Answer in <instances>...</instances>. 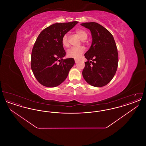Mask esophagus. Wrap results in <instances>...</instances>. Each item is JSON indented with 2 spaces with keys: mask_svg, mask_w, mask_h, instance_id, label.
Listing matches in <instances>:
<instances>
[{
  "mask_svg": "<svg viewBox=\"0 0 146 146\" xmlns=\"http://www.w3.org/2000/svg\"><path fill=\"white\" fill-rule=\"evenodd\" d=\"M78 61H79V60H76V59H75V62H78Z\"/></svg>",
  "mask_w": 146,
  "mask_h": 146,
  "instance_id": "esophagus-1",
  "label": "esophagus"
}]
</instances>
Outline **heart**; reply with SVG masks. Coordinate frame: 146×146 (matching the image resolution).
Segmentation results:
<instances>
[{
	"label": "heart",
	"mask_w": 146,
	"mask_h": 146,
	"mask_svg": "<svg viewBox=\"0 0 146 146\" xmlns=\"http://www.w3.org/2000/svg\"><path fill=\"white\" fill-rule=\"evenodd\" d=\"M76 33L78 35L80 39L82 40H84L88 38V33L84 29H78L76 31ZM62 45L65 47L67 48L69 46V41H68V35L67 34L63 35L62 38ZM85 51V48L83 46L79 47H75L69 49L67 52V57L70 58H73L75 59H79Z\"/></svg>",
	"instance_id": "obj_1"
}]
</instances>
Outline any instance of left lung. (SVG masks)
Returning a JSON list of instances; mask_svg holds the SVG:
<instances>
[{
  "label": "left lung",
  "mask_w": 146,
  "mask_h": 146,
  "mask_svg": "<svg viewBox=\"0 0 146 146\" xmlns=\"http://www.w3.org/2000/svg\"><path fill=\"white\" fill-rule=\"evenodd\" d=\"M82 26L90 29L92 44L85 54L88 61L82 74L88 84L102 87L109 83L114 76L118 64L117 45L111 33L96 22H85Z\"/></svg>",
  "instance_id": "8db88e82"
}]
</instances>
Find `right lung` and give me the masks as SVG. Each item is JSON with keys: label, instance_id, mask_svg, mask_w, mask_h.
I'll return each instance as SVG.
<instances>
[{"label": "right lung", "instance_id": "1", "mask_svg": "<svg viewBox=\"0 0 146 146\" xmlns=\"http://www.w3.org/2000/svg\"><path fill=\"white\" fill-rule=\"evenodd\" d=\"M78 23H56L42 30L35 42L31 55V68L43 86L53 88L63 82L74 66V58L63 59L66 52L62 38Z\"/></svg>", "mask_w": 146, "mask_h": 146}]
</instances>
